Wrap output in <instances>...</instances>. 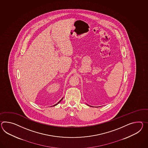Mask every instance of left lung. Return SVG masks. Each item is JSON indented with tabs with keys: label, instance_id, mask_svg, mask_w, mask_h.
Masks as SVG:
<instances>
[{
	"label": "left lung",
	"instance_id": "obj_1",
	"mask_svg": "<svg viewBox=\"0 0 148 148\" xmlns=\"http://www.w3.org/2000/svg\"><path fill=\"white\" fill-rule=\"evenodd\" d=\"M88 105V104H87ZM88 105V106H89V105Z\"/></svg>",
	"mask_w": 148,
	"mask_h": 148
}]
</instances>
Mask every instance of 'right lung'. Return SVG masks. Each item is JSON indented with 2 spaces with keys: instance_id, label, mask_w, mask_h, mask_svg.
<instances>
[{
  "instance_id": "obj_1",
  "label": "right lung",
  "mask_w": 148,
  "mask_h": 148,
  "mask_svg": "<svg viewBox=\"0 0 148 148\" xmlns=\"http://www.w3.org/2000/svg\"><path fill=\"white\" fill-rule=\"evenodd\" d=\"M62 99H63V98H62V99H61V100H60V101H58V103H57V104H55V105H53V106H56V105H58V104H59V103H60V101H62Z\"/></svg>"
}]
</instances>
